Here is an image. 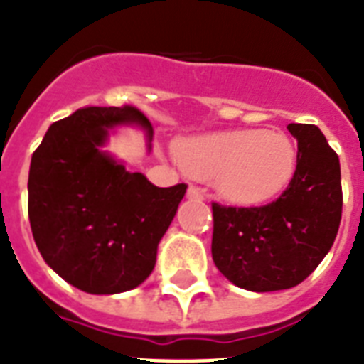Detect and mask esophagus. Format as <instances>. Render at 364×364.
<instances>
[{
    "label": "esophagus",
    "mask_w": 364,
    "mask_h": 364,
    "mask_svg": "<svg viewBox=\"0 0 364 364\" xmlns=\"http://www.w3.org/2000/svg\"><path fill=\"white\" fill-rule=\"evenodd\" d=\"M187 198L188 200H204V193H202L198 187L191 185V187H188V191H187Z\"/></svg>",
    "instance_id": "obj_1"
}]
</instances>
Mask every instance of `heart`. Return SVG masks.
I'll use <instances>...</instances> for the list:
<instances>
[{
  "instance_id": "heart-1",
  "label": "heart",
  "mask_w": 364,
  "mask_h": 364,
  "mask_svg": "<svg viewBox=\"0 0 364 364\" xmlns=\"http://www.w3.org/2000/svg\"><path fill=\"white\" fill-rule=\"evenodd\" d=\"M176 153L187 173L211 181L223 200L243 208L277 198L299 164V151L287 134L257 128L183 137Z\"/></svg>"
}]
</instances>
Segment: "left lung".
I'll return each mask as SVG.
<instances>
[{"mask_svg": "<svg viewBox=\"0 0 364 364\" xmlns=\"http://www.w3.org/2000/svg\"><path fill=\"white\" fill-rule=\"evenodd\" d=\"M299 143L293 181L262 208L213 204L211 257L223 276L253 293L304 282L333 247L342 219L338 154L314 124H289Z\"/></svg>", "mask_w": 364, "mask_h": 364, "instance_id": "left-lung-1", "label": "left lung"}]
</instances>
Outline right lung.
Segmentation results:
<instances>
[{
    "label": "right lung",
    "instance_id": "obj_1",
    "mask_svg": "<svg viewBox=\"0 0 364 364\" xmlns=\"http://www.w3.org/2000/svg\"><path fill=\"white\" fill-rule=\"evenodd\" d=\"M121 126H153L136 107H82L50 124L31 154L28 215L39 253L62 279L90 294L141 285L187 185L154 187L105 145Z\"/></svg>",
    "mask_w": 364,
    "mask_h": 364
}]
</instances>
